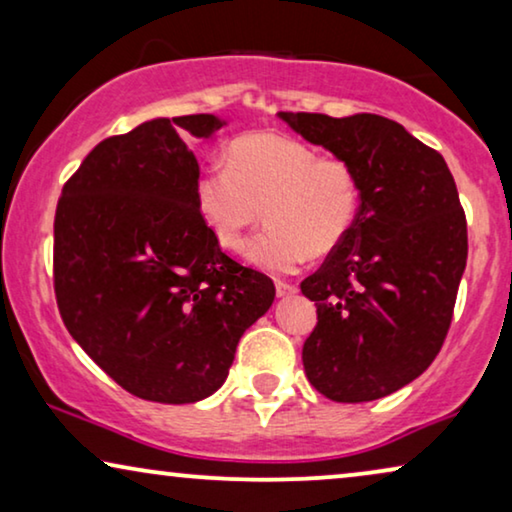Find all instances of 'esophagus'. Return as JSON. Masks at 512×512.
<instances>
[{"mask_svg": "<svg viewBox=\"0 0 512 512\" xmlns=\"http://www.w3.org/2000/svg\"><path fill=\"white\" fill-rule=\"evenodd\" d=\"M275 289H277L279 298H286V296H293V293L298 291V286L289 284V282H282V279H279V282H275Z\"/></svg>", "mask_w": 512, "mask_h": 512, "instance_id": "1", "label": "esophagus"}]
</instances>
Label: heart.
<instances>
[{
  "label": "heart",
  "instance_id": "1",
  "mask_svg": "<svg viewBox=\"0 0 512 512\" xmlns=\"http://www.w3.org/2000/svg\"><path fill=\"white\" fill-rule=\"evenodd\" d=\"M193 191L200 216L228 251L244 247L265 212L268 228L249 244L247 258L277 275L298 270L310 254L338 249L361 207L352 163L275 132L237 137L226 165L202 167Z\"/></svg>",
  "mask_w": 512,
  "mask_h": 512
}]
</instances>
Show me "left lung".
<instances>
[{
  "instance_id": "obj_1",
  "label": "left lung",
  "mask_w": 512,
  "mask_h": 512,
  "mask_svg": "<svg viewBox=\"0 0 512 512\" xmlns=\"http://www.w3.org/2000/svg\"><path fill=\"white\" fill-rule=\"evenodd\" d=\"M279 118L352 163L361 184L352 233L300 284L317 305L303 345L307 380L338 403L394 394L443 347L466 268V214L450 167L384 116Z\"/></svg>"
}]
</instances>
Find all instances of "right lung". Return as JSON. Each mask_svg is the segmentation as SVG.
<instances>
[{"mask_svg":"<svg viewBox=\"0 0 512 512\" xmlns=\"http://www.w3.org/2000/svg\"><path fill=\"white\" fill-rule=\"evenodd\" d=\"M212 114L153 118L104 139L62 188L53 284L60 317L132 396L195 403L226 382L242 333L275 284L226 256L195 205L200 165L184 135Z\"/></svg>","mask_w":512,"mask_h":512,"instance_id":"obj_1","label":"right lung"}]
</instances>
